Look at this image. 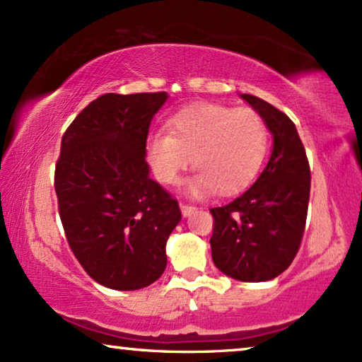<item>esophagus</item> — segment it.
I'll return each instance as SVG.
<instances>
[{"label": "esophagus", "mask_w": 362, "mask_h": 362, "mask_svg": "<svg viewBox=\"0 0 362 362\" xmlns=\"http://www.w3.org/2000/svg\"><path fill=\"white\" fill-rule=\"evenodd\" d=\"M180 207H181L182 216H185V217H189L192 212L196 211V207L194 206H189V204H180Z\"/></svg>", "instance_id": "1"}]
</instances>
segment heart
<instances>
[{"label":"heart","instance_id":"b5f03b06","mask_svg":"<svg viewBox=\"0 0 362 362\" xmlns=\"http://www.w3.org/2000/svg\"><path fill=\"white\" fill-rule=\"evenodd\" d=\"M168 130L151 133L146 160L163 185H175L189 166L197 170L186 192L234 194L249 185L264 161L269 132L259 113L217 103H196L175 113Z\"/></svg>","mask_w":362,"mask_h":362}]
</instances>
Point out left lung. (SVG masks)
<instances>
[{"label":"left lung","instance_id":"left-lung-1","mask_svg":"<svg viewBox=\"0 0 362 362\" xmlns=\"http://www.w3.org/2000/svg\"><path fill=\"white\" fill-rule=\"evenodd\" d=\"M274 138L257 181L229 204L211 209V250L222 274L267 281L288 269L303 237L310 201V166L295 123L259 97L242 93Z\"/></svg>","mask_w":362,"mask_h":362}]
</instances>
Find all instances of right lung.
<instances>
[{
    "label": "right lung",
    "mask_w": 362,
    "mask_h": 362,
    "mask_svg": "<svg viewBox=\"0 0 362 362\" xmlns=\"http://www.w3.org/2000/svg\"><path fill=\"white\" fill-rule=\"evenodd\" d=\"M166 100V92L105 93L62 136L59 214L74 255L107 288H145L166 269V242L181 211L145 160L148 130Z\"/></svg>",
    "instance_id": "1"
}]
</instances>
